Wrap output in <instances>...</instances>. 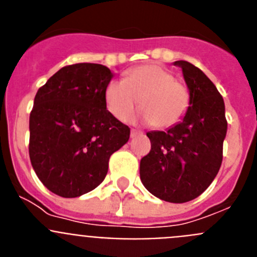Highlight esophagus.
<instances>
[{
    "label": "esophagus",
    "mask_w": 257,
    "mask_h": 257,
    "mask_svg": "<svg viewBox=\"0 0 257 257\" xmlns=\"http://www.w3.org/2000/svg\"><path fill=\"white\" fill-rule=\"evenodd\" d=\"M142 134V131L136 130V128H131V138H135L136 135H140Z\"/></svg>",
    "instance_id": "1"
}]
</instances>
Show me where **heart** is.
Instances as JSON below:
<instances>
[{"mask_svg": "<svg viewBox=\"0 0 257 257\" xmlns=\"http://www.w3.org/2000/svg\"><path fill=\"white\" fill-rule=\"evenodd\" d=\"M189 100L187 86L160 64H144L127 70L123 81H110L104 90L105 106L113 117L124 121L140 103V119L160 128L180 122Z\"/></svg>", "mask_w": 257, "mask_h": 257, "instance_id": "1", "label": "heart"}]
</instances>
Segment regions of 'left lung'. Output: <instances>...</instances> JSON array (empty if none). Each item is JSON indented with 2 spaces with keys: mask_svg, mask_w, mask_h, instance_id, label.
<instances>
[{
  "mask_svg": "<svg viewBox=\"0 0 257 257\" xmlns=\"http://www.w3.org/2000/svg\"><path fill=\"white\" fill-rule=\"evenodd\" d=\"M189 90V106L180 122L147 136L152 149L140 161V179L157 198L184 203L205 192L222 161L228 123L225 104L216 86L199 68L175 61Z\"/></svg>",
  "mask_w": 257,
  "mask_h": 257,
  "instance_id": "1",
  "label": "left lung"
}]
</instances>
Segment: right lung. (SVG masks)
<instances>
[{
    "label": "right lung",
    "mask_w": 257,
    "mask_h": 257,
    "mask_svg": "<svg viewBox=\"0 0 257 257\" xmlns=\"http://www.w3.org/2000/svg\"><path fill=\"white\" fill-rule=\"evenodd\" d=\"M101 64L61 68L38 88L29 117V158L45 187L64 198L91 192L105 178L109 158L130 138L128 126L106 110Z\"/></svg>",
    "instance_id": "right-lung-1"
}]
</instances>
